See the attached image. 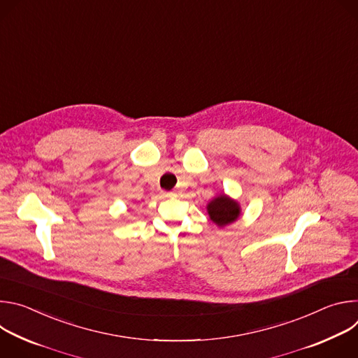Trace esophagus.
I'll use <instances>...</instances> for the list:
<instances>
[{"mask_svg": "<svg viewBox=\"0 0 358 358\" xmlns=\"http://www.w3.org/2000/svg\"><path fill=\"white\" fill-rule=\"evenodd\" d=\"M162 196L163 198H173V196H176V192L174 191H163Z\"/></svg>", "mask_w": 358, "mask_h": 358, "instance_id": "34e87169", "label": "esophagus"}]
</instances>
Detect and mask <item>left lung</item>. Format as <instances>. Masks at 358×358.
<instances>
[{
  "instance_id": "left-lung-1",
  "label": "left lung",
  "mask_w": 358,
  "mask_h": 358,
  "mask_svg": "<svg viewBox=\"0 0 358 358\" xmlns=\"http://www.w3.org/2000/svg\"><path fill=\"white\" fill-rule=\"evenodd\" d=\"M210 220L220 228L231 225L241 217L239 202L227 194H220L207 203Z\"/></svg>"
}]
</instances>
